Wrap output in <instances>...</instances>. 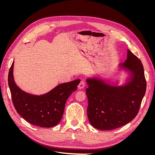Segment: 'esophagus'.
Listing matches in <instances>:
<instances>
[{
  "label": "esophagus",
  "instance_id": "obj_1",
  "mask_svg": "<svg viewBox=\"0 0 155 155\" xmlns=\"http://www.w3.org/2000/svg\"><path fill=\"white\" fill-rule=\"evenodd\" d=\"M85 85H86V84L84 81H81L78 85V88L79 89H83L85 87Z\"/></svg>",
  "mask_w": 155,
  "mask_h": 155
}]
</instances>
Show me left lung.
<instances>
[{
  "instance_id": "obj_1",
  "label": "left lung",
  "mask_w": 155,
  "mask_h": 155,
  "mask_svg": "<svg viewBox=\"0 0 155 155\" xmlns=\"http://www.w3.org/2000/svg\"><path fill=\"white\" fill-rule=\"evenodd\" d=\"M119 65L130 73L124 85H110L101 78L87 79V116L96 129L108 131L123 126L139 112L146 89L143 64L127 50V60Z\"/></svg>"
}]
</instances>
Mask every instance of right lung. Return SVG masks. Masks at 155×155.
<instances>
[{"label":"right lung","mask_w":155,"mask_h":155,"mask_svg":"<svg viewBox=\"0 0 155 155\" xmlns=\"http://www.w3.org/2000/svg\"><path fill=\"white\" fill-rule=\"evenodd\" d=\"M13 68L14 62L8 75V84L16 111L35 126L48 128L56 126L63 117L67 100L73 92L77 91L80 80L60 84L45 94L35 95L22 91L15 84Z\"/></svg>","instance_id":"obj_1"}]
</instances>
